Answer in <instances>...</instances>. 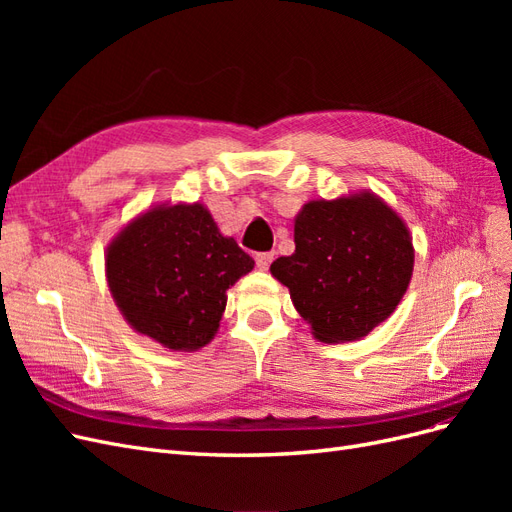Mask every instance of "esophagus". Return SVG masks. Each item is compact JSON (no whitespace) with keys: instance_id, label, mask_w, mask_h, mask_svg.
I'll return each instance as SVG.
<instances>
[{"instance_id":"obj_1","label":"esophagus","mask_w":512,"mask_h":512,"mask_svg":"<svg viewBox=\"0 0 512 512\" xmlns=\"http://www.w3.org/2000/svg\"><path fill=\"white\" fill-rule=\"evenodd\" d=\"M273 252H260V254H256V265H258V269H269V265H271V260H273Z\"/></svg>"}]
</instances>
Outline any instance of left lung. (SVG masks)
I'll return each mask as SVG.
<instances>
[{"label":"left lung","mask_w":512,"mask_h":512,"mask_svg":"<svg viewBox=\"0 0 512 512\" xmlns=\"http://www.w3.org/2000/svg\"><path fill=\"white\" fill-rule=\"evenodd\" d=\"M294 254L271 273L327 344L352 342L393 314L414 267L399 215L374 194L312 200L294 220Z\"/></svg>","instance_id":"1"}]
</instances>
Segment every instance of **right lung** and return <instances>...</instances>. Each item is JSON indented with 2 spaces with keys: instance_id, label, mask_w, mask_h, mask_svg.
I'll return each mask as SVG.
<instances>
[{
  "instance_id": "right-lung-1",
  "label": "right lung",
  "mask_w": 512,
  "mask_h": 512,
  "mask_svg": "<svg viewBox=\"0 0 512 512\" xmlns=\"http://www.w3.org/2000/svg\"><path fill=\"white\" fill-rule=\"evenodd\" d=\"M254 269L203 205L156 207L121 230L106 254L108 288L132 327L170 350L209 344L226 290Z\"/></svg>"
}]
</instances>
